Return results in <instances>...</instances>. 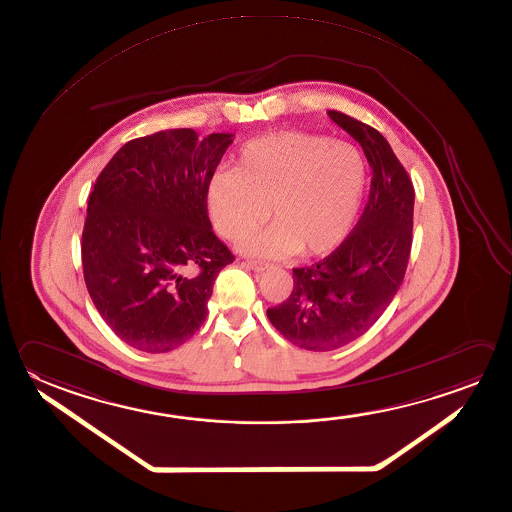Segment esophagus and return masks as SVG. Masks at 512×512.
Instances as JSON below:
<instances>
[{"mask_svg":"<svg viewBox=\"0 0 512 512\" xmlns=\"http://www.w3.org/2000/svg\"><path fill=\"white\" fill-rule=\"evenodd\" d=\"M247 265H251V269L256 270V272H261V270H267L272 267L267 261L261 260H247Z\"/></svg>","mask_w":512,"mask_h":512,"instance_id":"1","label":"esophagus"}]
</instances>
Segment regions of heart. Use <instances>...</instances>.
I'll use <instances>...</instances> for the list:
<instances>
[{"label":"heart","instance_id":"1","mask_svg":"<svg viewBox=\"0 0 512 512\" xmlns=\"http://www.w3.org/2000/svg\"><path fill=\"white\" fill-rule=\"evenodd\" d=\"M366 180V162L354 146L283 131L247 142L233 171L211 178L207 205L229 240H242L272 214L276 225L249 238L247 251L317 256L352 233Z\"/></svg>","mask_w":512,"mask_h":512}]
</instances>
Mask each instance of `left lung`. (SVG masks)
I'll return each mask as SVG.
<instances>
[{"mask_svg":"<svg viewBox=\"0 0 512 512\" xmlns=\"http://www.w3.org/2000/svg\"><path fill=\"white\" fill-rule=\"evenodd\" d=\"M328 115L363 146L372 184L348 238L314 265L292 269L289 298L267 310L279 334L310 352L341 348L372 328L402 285L413 243L415 189L388 140L346 113Z\"/></svg>","mask_w":512,"mask_h":512,"instance_id":"8db88e82","label":"left lung"}]
</instances>
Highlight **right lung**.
<instances>
[{
    "label": "right lung",
    "mask_w": 512,
    "mask_h": 512,
    "mask_svg": "<svg viewBox=\"0 0 512 512\" xmlns=\"http://www.w3.org/2000/svg\"><path fill=\"white\" fill-rule=\"evenodd\" d=\"M231 133L158 131L126 142L93 184L81 258L93 305L142 352L186 343L234 254L213 233L207 187Z\"/></svg>",
    "instance_id": "obj_1"
}]
</instances>
